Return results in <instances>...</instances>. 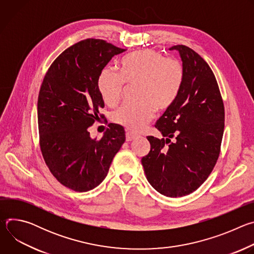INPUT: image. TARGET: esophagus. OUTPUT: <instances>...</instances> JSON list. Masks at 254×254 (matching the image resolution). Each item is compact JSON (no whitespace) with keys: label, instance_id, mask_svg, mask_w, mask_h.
Instances as JSON below:
<instances>
[{"label":"esophagus","instance_id":"obj_1","mask_svg":"<svg viewBox=\"0 0 254 254\" xmlns=\"http://www.w3.org/2000/svg\"><path fill=\"white\" fill-rule=\"evenodd\" d=\"M136 137H137V134L133 133L132 131L127 130V132H126V139H127V141H130V140H132V139H134Z\"/></svg>","mask_w":254,"mask_h":254}]
</instances>
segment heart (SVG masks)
<instances>
[{
  "label": "heart",
  "instance_id": "b5f03b06",
  "mask_svg": "<svg viewBox=\"0 0 254 254\" xmlns=\"http://www.w3.org/2000/svg\"><path fill=\"white\" fill-rule=\"evenodd\" d=\"M121 73L103 69L97 79L98 90L104 102L115 105L121 98L125 83L138 82L135 102H127L114 113L115 123L129 130L138 131L158 111L169 108L182 89L185 72L176 59H166L153 49L127 54L120 61Z\"/></svg>",
  "mask_w": 254,
  "mask_h": 254
}]
</instances>
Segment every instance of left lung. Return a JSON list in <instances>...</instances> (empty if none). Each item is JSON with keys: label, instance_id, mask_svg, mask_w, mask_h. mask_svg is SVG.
I'll return each instance as SVG.
<instances>
[{"label": "left lung", "instance_id": "1", "mask_svg": "<svg viewBox=\"0 0 254 254\" xmlns=\"http://www.w3.org/2000/svg\"><path fill=\"white\" fill-rule=\"evenodd\" d=\"M170 50L178 51L182 60L184 83L155 125L166 139L147 136L151 151L141 165L153 188L175 198L197 190L211 174L220 153L225 114L218 84L206 61L184 45Z\"/></svg>", "mask_w": 254, "mask_h": 254}]
</instances>
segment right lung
Wrapping results in <instances>:
<instances>
[{"label": "right lung", "mask_w": 254, "mask_h": 254, "mask_svg": "<svg viewBox=\"0 0 254 254\" xmlns=\"http://www.w3.org/2000/svg\"><path fill=\"white\" fill-rule=\"evenodd\" d=\"M124 51L103 40L80 41L55 59L41 85L37 114L42 155L52 175L73 191L97 187L126 140L124 127L117 124L108 125L100 139L88 131L104 106L98 76Z\"/></svg>", "instance_id": "obj_1"}]
</instances>
